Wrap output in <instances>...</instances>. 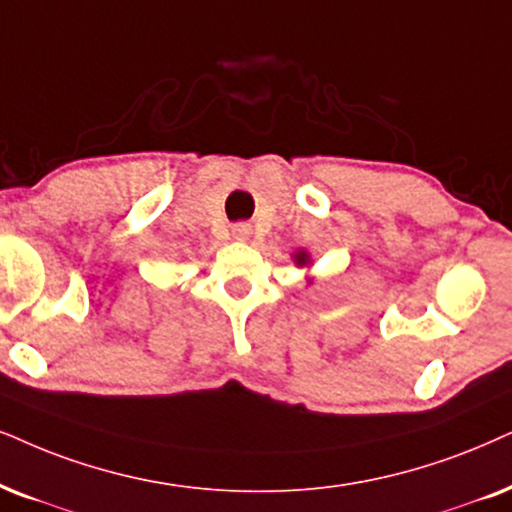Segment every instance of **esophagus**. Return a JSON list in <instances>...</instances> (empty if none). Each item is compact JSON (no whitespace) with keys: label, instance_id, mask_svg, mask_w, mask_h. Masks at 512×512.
I'll return each instance as SVG.
<instances>
[{"label":"esophagus","instance_id":"1","mask_svg":"<svg viewBox=\"0 0 512 512\" xmlns=\"http://www.w3.org/2000/svg\"><path fill=\"white\" fill-rule=\"evenodd\" d=\"M252 234V226L248 222H238L231 226V236L236 238V241H248Z\"/></svg>","mask_w":512,"mask_h":512}]
</instances>
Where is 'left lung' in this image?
Masks as SVG:
<instances>
[{
  "label": "left lung",
  "mask_w": 512,
  "mask_h": 512,
  "mask_svg": "<svg viewBox=\"0 0 512 512\" xmlns=\"http://www.w3.org/2000/svg\"><path fill=\"white\" fill-rule=\"evenodd\" d=\"M293 262L297 267H312V257H309L307 250H295L293 252ZM307 286H314V278H309Z\"/></svg>",
  "instance_id": "8db88e82"
}]
</instances>
